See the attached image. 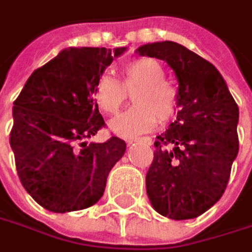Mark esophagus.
Segmentation results:
<instances>
[{
	"instance_id": "34e87169",
	"label": "esophagus",
	"mask_w": 252,
	"mask_h": 252,
	"mask_svg": "<svg viewBox=\"0 0 252 252\" xmlns=\"http://www.w3.org/2000/svg\"><path fill=\"white\" fill-rule=\"evenodd\" d=\"M142 139H144V142H147V144H149V145L152 144V139H151L149 137H144ZM135 141H137V139H128V141H126V144H128V145H131V144H132V142H135Z\"/></svg>"
}]
</instances>
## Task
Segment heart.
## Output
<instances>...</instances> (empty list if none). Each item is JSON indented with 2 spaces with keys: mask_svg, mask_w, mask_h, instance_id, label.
<instances>
[{
  "mask_svg": "<svg viewBox=\"0 0 252 252\" xmlns=\"http://www.w3.org/2000/svg\"><path fill=\"white\" fill-rule=\"evenodd\" d=\"M121 82L110 74L98 77L93 98L101 113L115 115L132 93L134 107L111 123V131L121 137H135L170 121L179 110L178 90L165 80V70L154 59H135L120 67Z\"/></svg>",
  "mask_w": 252,
  "mask_h": 252,
  "instance_id": "obj_1",
  "label": "heart"
}]
</instances>
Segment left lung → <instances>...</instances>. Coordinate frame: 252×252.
<instances>
[{"mask_svg": "<svg viewBox=\"0 0 252 252\" xmlns=\"http://www.w3.org/2000/svg\"><path fill=\"white\" fill-rule=\"evenodd\" d=\"M137 53L166 62L179 83V111L157 137L148 197L168 219H194L219 202L227 188L238 154V105L220 71L179 43H148Z\"/></svg>", "mask_w": 252, "mask_h": 252, "instance_id": "8db88e82", "label": "left lung"}]
</instances>
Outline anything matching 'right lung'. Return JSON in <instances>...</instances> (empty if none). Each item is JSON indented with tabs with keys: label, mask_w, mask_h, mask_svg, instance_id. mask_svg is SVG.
<instances>
[{
	"label": "right lung",
	"mask_w": 252,
	"mask_h": 252,
	"mask_svg": "<svg viewBox=\"0 0 252 252\" xmlns=\"http://www.w3.org/2000/svg\"><path fill=\"white\" fill-rule=\"evenodd\" d=\"M126 48H69L31 74L14 101L9 144L25 190L55 213L83 210L103 196L126 152L111 137L87 144L105 126L93 89Z\"/></svg>",
	"instance_id": "1"
}]
</instances>
